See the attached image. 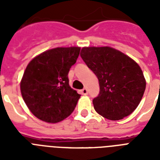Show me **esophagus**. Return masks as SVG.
<instances>
[{
	"label": "esophagus",
	"instance_id": "1",
	"mask_svg": "<svg viewBox=\"0 0 160 160\" xmlns=\"http://www.w3.org/2000/svg\"><path fill=\"white\" fill-rule=\"evenodd\" d=\"M81 94H82L83 95H86L88 94V90L86 88H84L83 90H81Z\"/></svg>",
	"mask_w": 160,
	"mask_h": 160
}]
</instances>
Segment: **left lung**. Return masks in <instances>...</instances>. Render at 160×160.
<instances>
[{"instance_id": "1", "label": "left lung", "mask_w": 160, "mask_h": 160, "mask_svg": "<svg viewBox=\"0 0 160 160\" xmlns=\"http://www.w3.org/2000/svg\"><path fill=\"white\" fill-rule=\"evenodd\" d=\"M80 56L97 76L100 94L93 100L95 111L119 120L136 109L144 95L146 80L133 59L109 46L83 47Z\"/></svg>"}]
</instances>
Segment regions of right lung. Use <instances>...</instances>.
<instances>
[{
  "label": "right lung",
  "mask_w": 160,
  "mask_h": 160,
  "mask_svg": "<svg viewBox=\"0 0 160 160\" xmlns=\"http://www.w3.org/2000/svg\"><path fill=\"white\" fill-rule=\"evenodd\" d=\"M80 47H57L42 52L29 62L21 80L24 101L42 121L55 124L75 109L80 95L69 85L68 73Z\"/></svg>",
  "instance_id": "right-lung-1"
}]
</instances>
